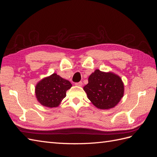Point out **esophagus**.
Instances as JSON below:
<instances>
[{"label": "esophagus", "mask_w": 157, "mask_h": 157, "mask_svg": "<svg viewBox=\"0 0 157 157\" xmlns=\"http://www.w3.org/2000/svg\"><path fill=\"white\" fill-rule=\"evenodd\" d=\"M75 85H76V86H82V82H78L75 83Z\"/></svg>", "instance_id": "34e87169"}]
</instances>
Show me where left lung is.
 I'll list each match as a JSON object with an SVG mask.
<instances>
[{"label": "left lung", "instance_id": "obj_1", "mask_svg": "<svg viewBox=\"0 0 157 157\" xmlns=\"http://www.w3.org/2000/svg\"><path fill=\"white\" fill-rule=\"evenodd\" d=\"M84 90L94 105L100 109H109L119 103L124 88L119 76L96 69L90 75Z\"/></svg>", "mask_w": 157, "mask_h": 157}]
</instances>
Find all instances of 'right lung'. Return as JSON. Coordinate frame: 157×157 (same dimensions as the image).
Wrapping results in <instances>:
<instances>
[{"label": "right lung", "mask_w": 157, "mask_h": 157, "mask_svg": "<svg viewBox=\"0 0 157 157\" xmlns=\"http://www.w3.org/2000/svg\"><path fill=\"white\" fill-rule=\"evenodd\" d=\"M72 84L56 73L44 78L35 86L36 98L42 105L47 107H58L66 96V92Z\"/></svg>", "instance_id": "1"}]
</instances>
